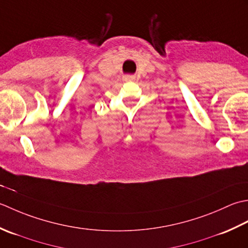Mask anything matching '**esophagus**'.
<instances>
[{"label": "esophagus", "mask_w": 248, "mask_h": 248, "mask_svg": "<svg viewBox=\"0 0 248 248\" xmlns=\"http://www.w3.org/2000/svg\"><path fill=\"white\" fill-rule=\"evenodd\" d=\"M134 79H135V78L131 77V76H125V77H124L125 81H131V80H134Z\"/></svg>", "instance_id": "esophagus-1"}]
</instances>
